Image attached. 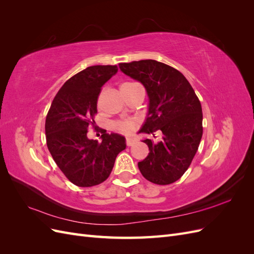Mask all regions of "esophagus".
<instances>
[{
    "mask_svg": "<svg viewBox=\"0 0 254 254\" xmlns=\"http://www.w3.org/2000/svg\"><path fill=\"white\" fill-rule=\"evenodd\" d=\"M136 143V140L134 139V137H127V141H126V144L128 146H132L133 144Z\"/></svg>",
    "mask_w": 254,
    "mask_h": 254,
    "instance_id": "1",
    "label": "esophagus"
}]
</instances>
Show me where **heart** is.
I'll return each mask as SVG.
<instances>
[{
	"instance_id": "obj_1",
	"label": "heart",
	"mask_w": 254,
	"mask_h": 254,
	"mask_svg": "<svg viewBox=\"0 0 254 254\" xmlns=\"http://www.w3.org/2000/svg\"><path fill=\"white\" fill-rule=\"evenodd\" d=\"M128 83H131V82H125V83H123V84H128ZM123 84H122V86H123ZM134 128H135V124H134L133 122H131V121L122 122V123H120V124L118 125V129L120 130V131L124 132V133L132 132L133 130H134Z\"/></svg>"
}]
</instances>
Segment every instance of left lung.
Segmentation results:
<instances>
[{"label": "left lung", "mask_w": 254, "mask_h": 254, "mask_svg": "<svg viewBox=\"0 0 254 254\" xmlns=\"http://www.w3.org/2000/svg\"><path fill=\"white\" fill-rule=\"evenodd\" d=\"M120 70L140 81L148 96L147 115L139 133L162 131V140H143L148 156L137 163L148 181L165 186L181 178L202 137V109L188 79L176 68L156 60L120 64Z\"/></svg>", "instance_id": "left-lung-1"}]
</instances>
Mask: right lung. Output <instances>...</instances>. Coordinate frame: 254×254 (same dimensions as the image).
<instances>
[{
    "label": "right lung",
    "instance_id": "right-lung-1",
    "mask_svg": "<svg viewBox=\"0 0 254 254\" xmlns=\"http://www.w3.org/2000/svg\"><path fill=\"white\" fill-rule=\"evenodd\" d=\"M118 73L117 65H93L74 75L58 91L45 121L47 144L60 171L81 188L104 182L119 153L126 148V139L119 133H106L102 142L90 140L88 128L94 124L101 88Z\"/></svg>",
    "mask_w": 254,
    "mask_h": 254
}]
</instances>
